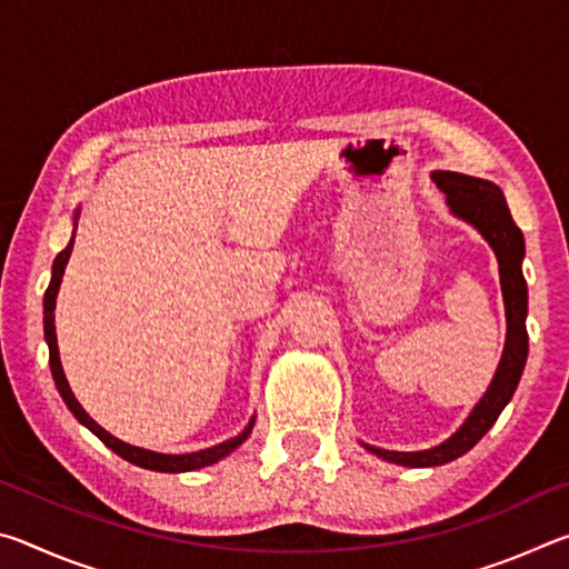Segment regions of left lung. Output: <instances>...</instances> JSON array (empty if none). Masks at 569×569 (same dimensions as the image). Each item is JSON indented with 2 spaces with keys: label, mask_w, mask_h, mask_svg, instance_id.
I'll return each mask as SVG.
<instances>
[{
  "label": "left lung",
  "mask_w": 569,
  "mask_h": 569,
  "mask_svg": "<svg viewBox=\"0 0 569 569\" xmlns=\"http://www.w3.org/2000/svg\"><path fill=\"white\" fill-rule=\"evenodd\" d=\"M431 180L447 196L449 213L465 220L477 233L487 240L495 250L499 263V286H502L505 316H507V341L502 359L495 371V379L485 391V397L477 401V407L469 411L465 423L441 445L421 451H389L371 445H363L371 455L383 461L401 467H439L457 459L477 445V441L492 429L499 413L512 399L519 379H522L529 339H527V281L522 276L525 261V236L515 226L509 213L505 192L495 182L461 176L451 170H435Z\"/></svg>",
  "instance_id": "1"
}]
</instances>
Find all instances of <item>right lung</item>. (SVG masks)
<instances>
[{
    "label": "right lung",
    "instance_id": "obj_1",
    "mask_svg": "<svg viewBox=\"0 0 569 569\" xmlns=\"http://www.w3.org/2000/svg\"><path fill=\"white\" fill-rule=\"evenodd\" d=\"M77 218H80V208H74V213H72L74 230H77ZM72 246H74V233L70 238V243H67V248L62 250V253H57L54 263H52V278H50V286H47V291H44V341H47V346H50V369H52L54 387H57V391H60V397L64 399L67 409L74 413V419L80 421L82 427H88L92 435L102 441L104 447H110L114 451V455H120L122 459H128L130 465H138L142 469H152V471H168V475H180V471H196V469L210 467V465H216V461H220L223 457H228L230 451H236L250 437V431H253L256 417L248 421V427L240 431V435L230 437L226 441H220V445H216V447H208V449H200V451H190V455H160V451L132 447V445H128V441L112 437L110 431H104L100 423L94 421L90 413L82 409V403L74 399L70 383H67V377H64V371H62V361H60V349H57V333H54L57 293H60V283H62L67 261H70Z\"/></svg>",
    "mask_w": 569,
    "mask_h": 569
}]
</instances>
